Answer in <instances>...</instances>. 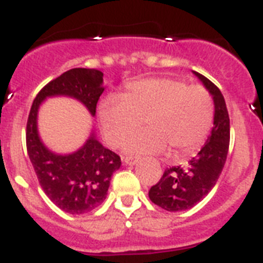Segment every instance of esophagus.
Instances as JSON below:
<instances>
[{"instance_id":"34e87169","label":"esophagus","mask_w":263,"mask_h":263,"mask_svg":"<svg viewBox=\"0 0 263 263\" xmlns=\"http://www.w3.org/2000/svg\"><path fill=\"white\" fill-rule=\"evenodd\" d=\"M137 160H138V158L137 157H125L124 163L129 164V166H133V164L137 163Z\"/></svg>"}]
</instances>
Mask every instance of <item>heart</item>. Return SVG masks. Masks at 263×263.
<instances>
[{"instance_id": "b5f03b06", "label": "heart", "mask_w": 263, "mask_h": 263, "mask_svg": "<svg viewBox=\"0 0 263 263\" xmlns=\"http://www.w3.org/2000/svg\"><path fill=\"white\" fill-rule=\"evenodd\" d=\"M99 120L104 138L111 147H120L145 121L147 130L127 141V153L159 154L168 146L171 154L184 155L200 147L210 136L215 103L203 85L153 78L130 83L121 99L104 100Z\"/></svg>"}]
</instances>
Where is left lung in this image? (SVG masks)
Instances as JSON below:
<instances>
[{"instance_id":"left-lung-1","label":"left lung","mask_w":263,"mask_h":263,"mask_svg":"<svg viewBox=\"0 0 263 263\" xmlns=\"http://www.w3.org/2000/svg\"><path fill=\"white\" fill-rule=\"evenodd\" d=\"M195 75L213 96L215 121L211 136L196 157L185 167L176 166L164 170L159 182L148 191L150 200L170 212L190 210L210 194L221 175L229 150L231 125L221 90L205 76L197 72Z\"/></svg>"}]
</instances>
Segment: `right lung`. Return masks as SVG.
<instances>
[{"mask_svg":"<svg viewBox=\"0 0 263 263\" xmlns=\"http://www.w3.org/2000/svg\"><path fill=\"white\" fill-rule=\"evenodd\" d=\"M103 72L96 68H72L51 80L32 101L26 125V147L38 182L47 197L71 215L90 212L105 200L110 179L120 168L121 158L95 138L73 154L57 155L48 152L36 132L39 104L48 96H71L96 115L103 95Z\"/></svg>","mask_w":263,"mask_h":263,"instance_id":"obj_1","label":"right lung"}]
</instances>
